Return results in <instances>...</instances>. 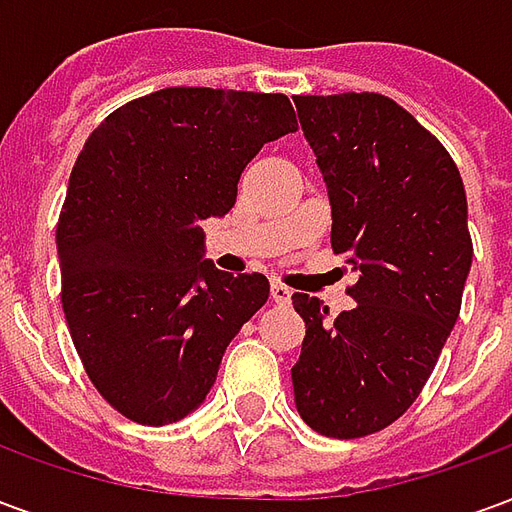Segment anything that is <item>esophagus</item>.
<instances>
[{
	"mask_svg": "<svg viewBox=\"0 0 512 512\" xmlns=\"http://www.w3.org/2000/svg\"><path fill=\"white\" fill-rule=\"evenodd\" d=\"M271 301H274V304H288V301H290V290L285 288V285H279V282H274V285H271Z\"/></svg>",
	"mask_w": 512,
	"mask_h": 512,
	"instance_id": "34e87169",
	"label": "esophagus"
}]
</instances>
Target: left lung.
Returning a JSON list of instances; mask_svg holds the SVG:
<instances>
[{"label": "left lung", "instance_id": "1", "mask_svg": "<svg viewBox=\"0 0 512 512\" xmlns=\"http://www.w3.org/2000/svg\"><path fill=\"white\" fill-rule=\"evenodd\" d=\"M332 205V249L359 274L351 310L293 293L307 334L293 365L301 419L359 439L417 400L472 268L461 172L436 136L378 93L296 95Z\"/></svg>", "mask_w": 512, "mask_h": 512}]
</instances>
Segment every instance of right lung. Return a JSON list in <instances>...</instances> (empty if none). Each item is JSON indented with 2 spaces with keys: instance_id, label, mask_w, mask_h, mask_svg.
I'll use <instances>...</instances> for the list:
<instances>
[{
  "instance_id": "obj_1",
  "label": "right lung",
  "mask_w": 512,
  "mask_h": 512,
  "mask_svg": "<svg viewBox=\"0 0 512 512\" xmlns=\"http://www.w3.org/2000/svg\"><path fill=\"white\" fill-rule=\"evenodd\" d=\"M293 131L285 95L167 87L84 142L57 224L62 310L87 376L123 417L158 428L191 414L266 304L263 274L205 260L200 222L230 211L246 164Z\"/></svg>"
}]
</instances>
